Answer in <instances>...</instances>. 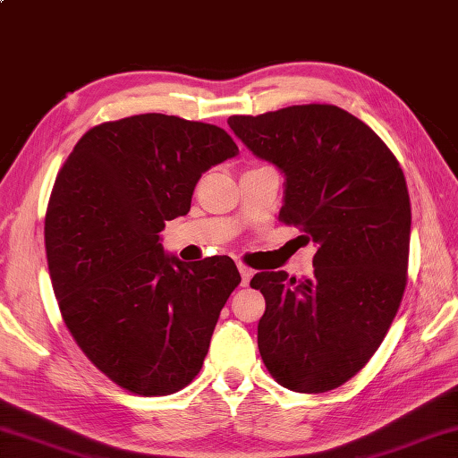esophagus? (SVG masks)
Instances as JSON below:
<instances>
[{
	"label": "esophagus",
	"mask_w": 458,
	"mask_h": 458,
	"mask_svg": "<svg viewBox=\"0 0 458 458\" xmlns=\"http://www.w3.org/2000/svg\"><path fill=\"white\" fill-rule=\"evenodd\" d=\"M239 272H241V284L242 285H249V282H250V277H252V270L249 266H244V264H239Z\"/></svg>",
	"instance_id": "obj_1"
}]
</instances>
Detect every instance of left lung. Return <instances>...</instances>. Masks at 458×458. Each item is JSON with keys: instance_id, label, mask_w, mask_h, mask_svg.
Instances as JSON below:
<instances>
[{"instance_id": "1", "label": "left lung", "mask_w": 458, "mask_h": 458, "mask_svg": "<svg viewBox=\"0 0 458 458\" xmlns=\"http://www.w3.org/2000/svg\"><path fill=\"white\" fill-rule=\"evenodd\" d=\"M235 136L285 176L280 219L317 244L305 280L260 272L259 350L295 393H327L361 371L406 289L410 196L396 157L360 118L334 105L231 116Z\"/></svg>"}]
</instances>
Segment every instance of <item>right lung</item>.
Returning a JSON list of instances; mask_svg holds the SVG:
<instances>
[{
    "instance_id": "add662e5",
    "label": "right lung",
    "mask_w": 458,
    "mask_h": 458,
    "mask_svg": "<svg viewBox=\"0 0 458 458\" xmlns=\"http://www.w3.org/2000/svg\"><path fill=\"white\" fill-rule=\"evenodd\" d=\"M225 130L166 114L105 122L75 143L44 221L65 327L97 369L141 396L202 369L223 305L241 282L229 256L186 264L159 242L211 166L235 157Z\"/></svg>"
}]
</instances>
